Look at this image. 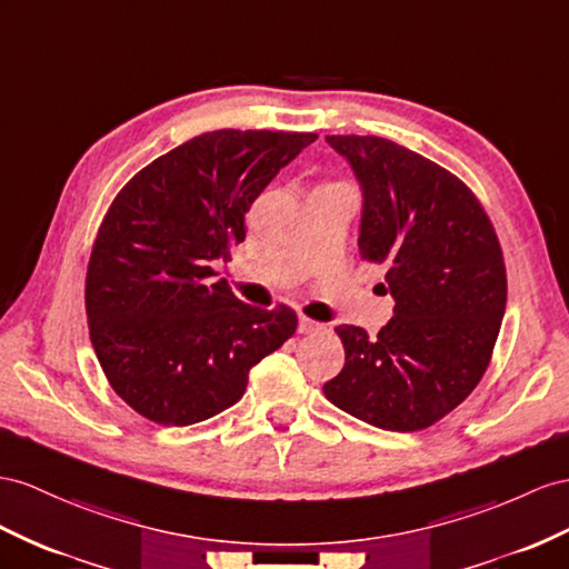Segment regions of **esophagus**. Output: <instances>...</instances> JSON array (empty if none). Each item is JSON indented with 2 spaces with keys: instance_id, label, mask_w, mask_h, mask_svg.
Segmentation results:
<instances>
[{
  "instance_id": "obj_1",
  "label": "esophagus",
  "mask_w": 569,
  "mask_h": 569,
  "mask_svg": "<svg viewBox=\"0 0 569 569\" xmlns=\"http://www.w3.org/2000/svg\"><path fill=\"white\" fill-rule=\"evenodd\" d=\"M319 329H325V325H319V322H315V319H310V317H300V322H298V331L300 333H315V331H319Z\"/></svg>"
}]
</instances>
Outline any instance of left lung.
I'll return each mask as SVG.
<instances>
[{
    "label": "left lung",
    "mask_w": 569,
    "mask_h": 569,
    "mask_svg": "<svg viewBox=\"0 0 569 569\" xmlns=\"http://www.w3.org/2000/svg\"><path fill=\"white\" fill-rule=\"evenodd\" d=\"M360 180V259L385 267L395 317L377 337L341 325L325 397L395 432L435 426L486 375L507 305L502 247L455 172L382 137H327Z\"/></svg>",
    "instance_id": "left-lung-1"
}]
</instances>
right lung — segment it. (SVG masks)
<instances>
[{
	"instance_id": "add662e5",
	"label": "right lung",
	"mask_w": 569,
	"mask_h": 569,
	"mask_svg": "<svg viewBox=\"0 0 569 569\" xmlns=\"http://www.w3.org/2000/svg\"><path fill=\"white\" fill-rule=\"evenodd\" d=\"M312 132L218 129L158 156L98 228L86 317L106 380L158 426L184 428L238 403L296 310L240 302L211 267L244 240V213Z\"/></svg>"
}]
</instances>
